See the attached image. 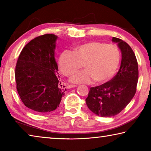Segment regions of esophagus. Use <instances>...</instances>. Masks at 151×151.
<instances>
[{
  "label": "esophagus",
  "mask_w": 151,
  "mask_h": 151,
  "mask_svg": "<svg viewBox=\"0 0 151 151\" xmlns=\"http://www.w3.org/2000/svg\"><path fill=\"white\" fill-rule=\"evenodd\" d=\"M76 85H68L67 86H66V88H74V87H76Z\"/></svg>",
  "instance_id": "34e87169"
}]
</instances>
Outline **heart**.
I'll use <instances>...</instances> for the list:
<instances>
[{
    "instance_id": "heart-1",
    "label": "heart",
    "mask_w": 151,
    "mask_h": 151,
    "mask_svg": "<svg viewBox=\"0 0 151 151\" xmlns=\"http://www.w3.org/2000/svg\"><path fill=\"white\" fill-rule=\"evenodd\" d=\"M121 59L120 51L116 46L101 42H89L75 47V50H64L58 65L66 76L72 75L83 66L85 70L71 76L73 83H87L93 80L97 83L109 80L118 68Z\"/></svg>"
}]
</instances>
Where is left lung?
<instances>
[{
  "label": "left lung",
  "mask_w": 151,
  "mask_h": 151,
  "mask_svg": "<svg viewBox=\"0 0 151 151\" xmlns=\"http://www.w3.org/2000/svg\"><path fill=\"white\" fill-rule=\"evenodd\" d=\"M121 51V66L111 81L100 86L90 88L86 103L96 115L111 117L118 114L133 98L139 80V68L136 57L126 42L112 37Z\"/></svg>",
  "instance_id": "obj_1"
}]
</instances>
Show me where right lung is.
I'll use <instances>...</instances> for the list:
<instances>
[{
  "label": "right lung",
  "instance_id": "add662e5",
  "mask_svg": "<svg viewBox=\"0 0 151 151\" xmlns=\"http://www.w3.org/2000/svg\"><path fill=\"white\" fill-rule=\"evenodd\" d=\"M57 39L52 34L36 37L25 45L17 60L18 93L24 105L37 113L55 111L66 91L62 88L55 58Z\"/></svg>",
  "mask_w": 151,
  "mask_h": 151
}]
</instances>
